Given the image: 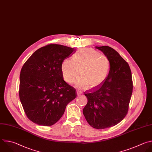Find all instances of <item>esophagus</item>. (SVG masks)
Here are the masks:
<instances>
[{
  "mask_svg": "<svg viewBox=\"0 0 152 152\" xmlns=\"http://www.w3.org/2000/svg\"><path fill=\"white\" fill-rule=\"evenodd\" d=\"M76 93H77V95H80L81 94H82V92L79 90H77Z\"/></svg>",
  "mask_w": 152,
  "mask_h": 152,
  "instance_id": "34e87169",
  "label": "esophagus"
}]
</instances>
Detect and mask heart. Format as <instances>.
<instances>
[{
  "mask_svg": "<svg viewBox=\"0 0 152 152\" xmlns=\"http://www.w3.org/2000/svg\"><path fill=\"white\" fill-rule=\"evenodd\" d=\"M110 67L107 56L91 48L82 49L73 58L65 59L61 64L64 79L72 83L80 70V76L76 81V86L87 88L98 86L106 79Z\"/></svg>",
  "mask_w": 152,
  "mask_h": 152,
  "instance_id": "b5f03b06",
  "label": "heart"
}]
</instances>
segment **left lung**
I'll return each instance as SVG.
<instances>
[{"label":"left lung","instance_id":"8db88e82","mask_svg":"<svg viewBox=\"0 0 152 152\" xmlns=\"http://www.w3.org/2000/svg\"><path fill=\"white\" fill-rule=\"evenodd\" d=\"M108 57L110 67L103 83L85 93L88 103L83 113L95 129H105L121 122L128 113L132 93L131 71L128 63L112 48L96 46Z\"/></svg>","mask_w":152,"mask_h":152}]
</instances>
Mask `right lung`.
<instances>
[{
  "mask_svg": "<svg viewBox=\"0 0 152 152\" xmlns=\"http://www.w3.org/2000/svg\"><path fill=\"white\" fill-rule=\"evenodd\" d=\"M76 51L72 48L50 43L36 50L24 64L19 96L31 122L42 126L55 124L76 98V89L64 80L61 70L63 61Z\"/></svg>",
  "mask_w": 152,
  "mask_h": 152,
  "instance_id": "add662e5",
  "label": "right lung"
}]
</instances>
